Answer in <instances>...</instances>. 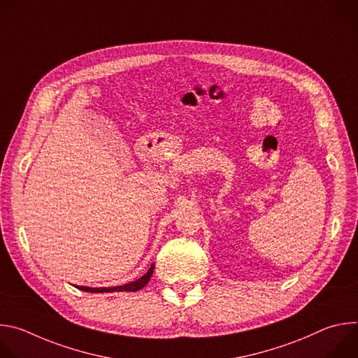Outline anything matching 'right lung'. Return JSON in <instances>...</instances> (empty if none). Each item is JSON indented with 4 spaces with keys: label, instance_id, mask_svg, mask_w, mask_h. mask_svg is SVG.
<instances>
[{
    "label": "right lung",
    "instance_id": "add662e5",
    "mask_svg": "<svg viewBox=\"0 0 358 358\" xmlns=\"http://www.w3.org/2000/svg\"><path fill=\"white\" fill-rule=\"evenodd\" d=\"M152 271H155V264H152L150 266V269L147 271V273L144 276H141L140 279L134 280V282H130V283H126L123 286H113V287H89V286H76L79 290H83V292H90V293H112V292H137L140 290L141 287H144L151 275H152Z\"/></svg>",
    "mask_w": 358,
    "mask_h": 358
}]
</instances>
